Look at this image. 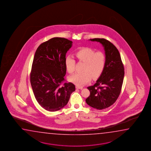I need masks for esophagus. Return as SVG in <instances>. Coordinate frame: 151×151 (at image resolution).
<instances>
[{"label": "esophagus", "mask_w": 151, "mask_h": 151, "mask_svg": "<svg viewBox=\"0 0 151 151\" xmlns=\"http://www.w3.org/2000/svg\"><path fill=\"white\" fill-rule=\"evenodd\" d=\"M76 88L79 89H83V87H81V86H76Z\"/></svg>", "instance_id": "1"}]
</instances>
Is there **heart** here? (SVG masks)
Here are the masks:
<instances>
[{"instance_id":"obj_1","label":"heart","mask_w":151,"mask_h":151,"mask_svg":"<svg viewBox=\"0 0 151 151\" xmlns=\"http://www.w3.org/2000/svg\"><path fill=\"white\" fill-rule=\"evenodd\" d=\"M75 56L80 62L84 63L83 73H76L69 77V80L78 86H83L89 82L92 77L95 79L100 76L106 65V58L103 52L95 51L89 47H83L77 51ZM75 60L72 57L65 59V68L69 73L75 70Z\"/></svg>"}]
</instances>
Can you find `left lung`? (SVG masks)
<instances>
[{"label":"left lung","mask_w":151,"mask_h":151,"mask_svg":"<svg viewBox=\"0 0 151 151\" xmlns=\"http://www.w3.org/2000/svg\"><path fill=\"white\" fill-rule=\"evenodd\" d=\"M99 42L104 47L106 62L102 74L93 86L87 87L90 95L86 99L89 106L99 110L111 106L118 99L123 82L124 69L117 49L104 39H90Z\"/></svg>","instance_id":"obj_1"}]
</instances>
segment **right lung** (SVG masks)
<instances>
[{
	"label": "right lung",
	"mask_w": 151,
	"mask_h": 151,
	"mask_svg": "<svg viewBox=\"0 0 151 151\" xmlns=\"http://www.w3.org/2000/svg\"><path fill=\"white\" fill-rule=\"evenodd\" d=\"M72 42L53 37L42 43L36 51L30 73V83L36 100L45 109L56 111L67 104L75 86L64 80L66 54Z\"/></svg>",
	"instance_id": "1"
}]
</instances>
